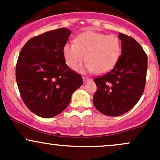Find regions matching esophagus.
Returning <instances> with one entry per match:
<instances>
[{
    "label": "esophagus",
    "instance_id": "34e87169",
    "mask_svg": "<svg viewBox=\"0 0 160 160\" xmlns=\"http://www.w3.org/2000/svg\"><path fill=\"white\" fill-rule=\"evenodd\" d=\"M82 80H83L84 83H86V82H87L88 81H89V80H90L91 79L89 78H87V77H82Z\"/></svg>",
    "mask_w": 160,
    "mask_h": 160
}]
</instances>
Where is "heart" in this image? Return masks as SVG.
I'll use <instances>...</instances> for the list:
<instances>
[{
	"label": "heart",
	"mask_w": 160,
	"mask_h": 160,
	"mask_svg": "<svg viewBox=\"0 0 160 160\" xmlns=\"http://www.w3.org/2000/svg\"><path fill=\"white\" fill-rule=\"evenodd\" d=\"M121 53L122 43L117 35L92 31L81 33L76 37L74 43H66L62 48L64 59L69 68H76L86 59L85 68L78 70L99 74L113 69Z\"/></svg>",
	"instance_id": "1"
}]
</instances>
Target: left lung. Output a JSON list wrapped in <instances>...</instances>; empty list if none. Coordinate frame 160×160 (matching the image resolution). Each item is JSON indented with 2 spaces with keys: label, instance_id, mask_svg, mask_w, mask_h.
I'll return each instance as SVG.
<instances>
[{
  "label": "left lung",
  "instance_id": "obj_1",
  "mask_svg": "<svg viewBox=\"0 0 160 160\" xmlns=\"http://www.w3.org/2000/svg\"><path fill=\"white\" fill-rule=\"evenodd\" d=\"M122 55L107 74L94 79L95 108L104 115L117 117L131 110L142 95L146 83L148 56L132 37L120 33Z\"/></svg>",
  "mask_w": 160,
  "mask_h": 160
}]
</instances>
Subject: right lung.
Returning a JSON list of instances; mask_svg holds the SVG:
<instances>
[{
  "mask_svg": "<svg viewBox=\"0 0 160 160\" xmlns=\"http://www.w3.org/2000/svg\"><path fill=\"white\" fill-rule=\"evenodd\" d=\"M71 32L62 28L26 42L18 58L16 79L20 95L32 113L43 118L61 113L82 86L81 75L65 64L62 54Z\"/></svg>",
  "mask_w": 160,
  "mask_h": 160,
  "instance_id": "1",
  "label": "right lung"
}]
</instances>
